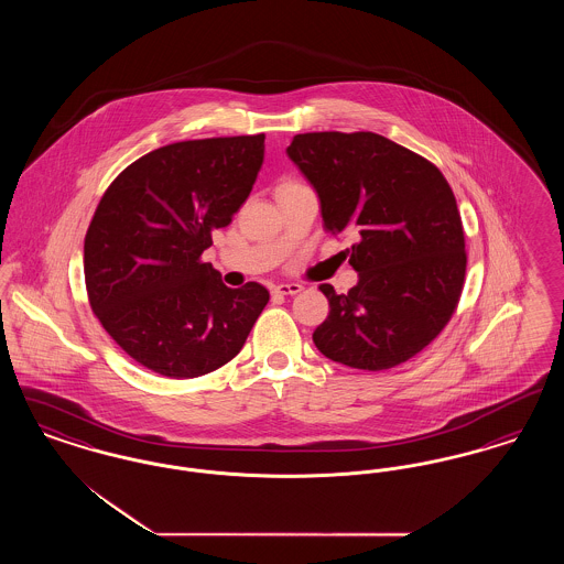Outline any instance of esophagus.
I'll return each instance as SVG.
<instances>
[{"label": "esophagus", "mask_w": 564, "mask_h": 564, "mask_svg": "<svg viewBox=\"0 0 564 564\" xmlns=\"http://www.w3.org/2000/svg\"><path fill=\"white\" fill-rule=\"evenodd\" d=\"M272 292L279 295H294L302 292V285L300 283H279L272 288Z\"/></svg>", "instance_id": "34e87169"}]
</instances>
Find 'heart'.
Masks as SVG:
<instances>
[{
  "instance_id": "b5f03b06",
  "label": "heart",
  "mask_w": 564,
  "mask_h": 564,
  "mask_svg": "<svg viewBox=\"0 0 564 564\" xmlns=\"http://www.w3.org/2000/svg\"><path fill=\"white\" fill-rule=\"evenodd\" d=\"M290 184H292V182H290ZM290 184H283V186H290Z\"/></svg>"
}]
</instances>
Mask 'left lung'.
Masks as SVG:
<instances>
[{"mask_svg":"<svg viewBox=\"0 0 564 564\" xmlns=\"http://www.w3.org/2000/svg\"><path fill=\"white\" fill-rule=\"evenodd\" d=\"M290 159L315 186L325 228L352 232L359 281L319 285L329 315L313 343L332 361L389 370L437 338L458 306L467 251L446 177L433 162L370 133L295 134Z\"/></svg>","mask_w":564,"mask_h":564,"instance_id":"8db88e82","label":"left lung"}]
</instances>
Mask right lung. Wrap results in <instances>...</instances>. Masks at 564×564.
I'll return each mask as SVG.
<instances>
[{
  "instance_id": "obj_1",
  "label": "right lung",
  "mask_w": 564,
  "mask_h": 564,
  "mask_svg": "<svg viewBox=\"0 0 564 564\" xmlns=\"http://www.w3.org/2000/svg\"><path fill=\"white\" fill-rule=\"evenodd\" d=\"M264 161V133L189 139L129 164L104 192L84 239L93 313L143 368L196 378L242 349L270 295L230 290L203 262Z\"/></svg>"
}]
</instances>
